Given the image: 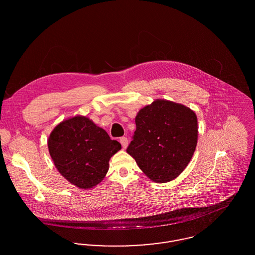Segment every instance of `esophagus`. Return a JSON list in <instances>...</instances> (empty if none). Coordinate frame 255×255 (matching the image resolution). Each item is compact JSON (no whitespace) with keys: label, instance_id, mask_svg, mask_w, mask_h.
Masks as SVG:
<instances>
[{"label":"esophagus","instance_id":"1","mask_svg":"<svg viewBox=\"0 0 255 255\" xmlns=\"http://www.w3.org/2000/svg\"><path fill=\"white\" fill-rule=\"evenodd\" d=\"M120 141H121V143H122L123 149H126L127 146H128V142H129V141H128V138L125 137V136H122V137H121Z\"/></svg>","mask_w":255,"mask_h":255}]
</instances>
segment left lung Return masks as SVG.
Segmentation results:
<instances>
[{"instance_id": "8db88e82", "label": "left lung", "mask_w": 255, "mask_h": 255, "mask_svg": "<svg viewBox=\"0 0 255 255\" xmlns=\"http://www.w3.org/2000/svg\"><path fill=\"white\" fill-rule=\"evenodd\" d=\"M136 129L127 153L153 182L176 179L186 168L198 141L194 111L166 99H156L138 111Z\"/></svg>"}]
</instances>
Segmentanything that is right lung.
I'll use <instances>...</instances> for the list:
<instances>
[{
  "label": "right lung",
  "instance_id": "right-lung-1",
  "mask_svg": "<svg viewBox=\"0 0 255 255\" xmlns=\"http://www.w3.org/2000/svg\"><path fill=\"white\" fill-rule=\"evenodd\" d=\"M50 157L61 175L81 189L102 182L109 160L122 149L107 132L85 116H75L57 124L48 139Z\"/></svg>",
  "mask_w": 255,
  "mask_h": 255
}]
</instances>
